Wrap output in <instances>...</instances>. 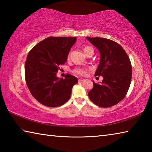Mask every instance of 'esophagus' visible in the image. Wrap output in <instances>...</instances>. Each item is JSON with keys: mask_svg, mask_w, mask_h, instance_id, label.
Listing matches in <instances>:
<instances>
[{"mask_svg": "<svg viewBox=\"0 0 152 152\" xmlns=\"http://www.w3.org/2000/svg\"><path fill=\"white\" fill-rule=\"evenodd\" d=\"M78 81L80 82H83L85 81V79H79Z\"/></svg>", "mask_w": 152, "mask_h": 152, "instance_id": "obj_1", "label": "esophagus"}]
</instances>
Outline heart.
Masks as SVG:
<instances>
[{
  "label": "heart",
  "instance_id": "b5f03b06",
  "mask_svg": "<svg viewBox=\"0 0 152 152\" xmlns=\"http://www.w3.org/2000/svg\"><path fill=\"white\" fill-rule=\"evenodd\" d=\"M94 51L93 49H92L91 47H90V46H86V47L84 48V51L85 53L88 52V51ZM70 53H69L68 56V58H70ZM88 70H89L88 69L85 68L76 67V68H75L73 70V72L76 74H78V75L81 76H86L88 73Z\"/></svg>",
  "mask_w": 152,
  "mask_h": 152
}]
</instances>
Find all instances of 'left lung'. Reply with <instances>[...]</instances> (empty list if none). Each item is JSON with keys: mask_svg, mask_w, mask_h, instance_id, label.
I'll return each instance as SVG.
<instances>
[{"mask_svg": "<svg viewBox=\"0 0 152 152\" xmlns=\"http://www.w3.org/2000/svg\"><path fill=\"white\" fill-rule=\"evenodd\" d=\"M98 48L101 61L95 76H102L101 84L93 82L88 92L91 101L100 107H110L124 99L130 86L132 67L129 58L119 43L109 39L87 37Z\"/></svg>", "mask_w": 152, "mask_h": 152, "instance_id": "1", "label": "left lung"}]
</instances>
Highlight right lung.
I'll return each instance as SVG.
<instances>
[{"mask_svg":"<svg viewBox=\"0 0 152 152\" xmlns=\"http://www.w3.org/2000/svg\"><path fill=\"white\" fill-rule=\"evenodd\" d=\"M76 41L73 37H49L35 45L25 64L27 86L32 96L45 106L60 107L70 99L78 78L67 74L59 78L56 73L65 64L70 48Z\"/></svg>","mask_w":152,"mask_h":152,"instance_id":"1","label":"right lung"}]
</instances>
